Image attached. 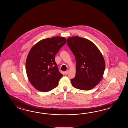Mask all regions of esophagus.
I'll return each instance as SVG.
<instances>
[{
  "mask_svg": "<svg viewBox=\"0 0 128 128\" xmlns=\"http://www.w3.org/2000/svg\"><path fill=\"white\" fill-rule=\"evenodd\" d=\"M68 70H67L65 71V72H64V73H65V74H66V75H67V74H68Z\"/></svg>",
  "mask_w": 128,
  "mask_h": 128,
  "instance_id": "esophagus-1",
  "label": "esophagus"
}]
</instances>
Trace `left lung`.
<instances>
[{
	"mask_svg": "<svg viewBox=\"0 0 128 128\" xmlns=\"http://www.w3.org/2000/svg\"><path fill=\"white\" fill-rule=\"evenodd\" d=\"M67 44L76 60V74L71 82L80 90H90L98 84L104 76L105 62L103 56L92 42L74 36L67 39Z\"/></svg>",
	"mask_w": 128,
	"mask_h": 128,
	"instance_id": "obj_1",
	"label": "left lung"
}]
</instances>
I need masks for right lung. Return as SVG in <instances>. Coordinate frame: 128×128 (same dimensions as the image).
<instances>
[{
  "label": "right lung",
  "instance_id": "right-lung-1",
  "mask_svg": "<svg viewBox=\"0 0 128 128\" xmlns=\"http://www.w3.org/2000/svg\"><path fill=\"white\" fill-rule=\"evenodd\" d=\"M66 42L64 38L54 36L38 42L30 50L26 70L29 80L36 89L47 92L57 87L63 75L58 71L55 57Z\"/></svg>",
  "mask_w": 128,
  "mask_h": 128
}]
</instances>
